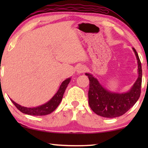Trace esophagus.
<instances>
[{"label":"esophagus","instance_id":"obj_1","mask_svg":"<svg viewBox=\"0 0 148 148\" xmlns=\"http://www.w3.org/2000/svg\"><path fill=\"white\" fill-rule=\"evenodd\" d=\"M86 66H84V65H79V66H77V68L76 69V71L78 74H82L84 72H86Z\"/></svg>","mask_w":148,"mask_h":148}]
</instances>
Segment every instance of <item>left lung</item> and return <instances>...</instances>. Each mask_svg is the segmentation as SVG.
<instances>
[{
  "label": "left lung",
  "instance_id": "8db88e82",
  "mask_svg": "<svg viewBox=\"0 0 148 148\" xmlns=\"http://www.w3.org/2000/svg\"><path fill=\"white\" fill-rule=\"evenodd\" d=\"M132 50L137 59L138 76L128 91H110L102 86L92 74L86 73L89 79V105L92 111L99 116L108 118L119 117L131 108L138 100L141 92L142 65L136 49L132 47Z\"/></svg>",
  "mask_w": 148,
  "mask_h": 148
}]
</instances>
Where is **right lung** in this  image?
<instances>
[{
  "label": "right lung",
  "instance_id": "right-lung-1",
  "mask_svg": "<svg viewBox=\"0 0 148 148\" xmlns=\"http://www.w3.org/2000/svg\"><path fill=\"white\" fill-rule=\"evenodd\" d=\"M71 77H69V78L64 80L62 82L61 86H60L58 91L53 95V97L49 101H47L44 104L40 105V106L32 108L25 107L17 104L13 100H10L15 106H16L17 108L20 112H21L22 113L31 115V116H46V115L49 114L51 112H53L58 107L59 104L61 103L64 92L70 82H71Z\"/></svg>",
  "mask_w": 148,
  "mask_h": 148
}]
</instances>
